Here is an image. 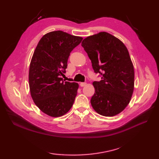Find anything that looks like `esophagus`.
Returning a JSON list of instances; mask_svg holds the SVG:
<instances>
[{"label": "esophagus", "instance_id": "1", "mask_svg": "<svg viewBox=\"0 0 159 159\" xmlns=\"http://www.w3.org/2000/svg\"><path fill=\"white\" fill-rule=\"evenodd\" d=\"M86 85H87V83H85V82H83V83H80V87H84V86H85Z\"/></svg>", "mask_w": 159, "mask_h": 159}]
</instances>
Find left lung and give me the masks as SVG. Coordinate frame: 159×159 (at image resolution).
<instances>
[{
	"label": "left lung",
	"mask_w": 159,
	"mask_h": 159,
	"mask_svg": "<svg viewBox=\"0 0 159 159\" xmlns=\"http://www.w3.org/2000/svg\"><path fill=\"white\" fill-rule=\"evenodd\" d=\"M81 46L102 79L93 83L95 93L91 104L101 116H116L129 104L134 90V67L128 49L107 32L87 37Z\"/></svg>",
	"instance_id": "obj_1"
}]
</instances>
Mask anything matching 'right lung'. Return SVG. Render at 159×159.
Segmentation results:
<instances>
[{
    "label": "right lung",
    "instance_id": "add662e5",
    "mask_svg": "<svg viewBox=\"0 0 159 159\" xmlns=\"http://www.w3.org/2000/svg\"><path fill=\"white\" fill-rule=\"evenodd\" d=\"M81 37L61 31L46 33L39 40L29 67L31 96L35 105L49 116L61 117L72 108L79 84L64 82L71 51L81 42Z\"/></svg>",
    "mask_w": 159,
    "mask_h": 159
}]
</instances>
